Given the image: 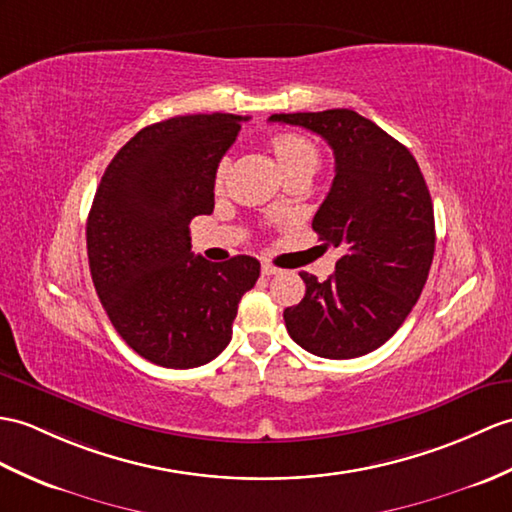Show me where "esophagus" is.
Wrapping results in <instances>:
<instances>
[{
    "mask_svg": "<svg viewBox=\"0 0 512 512\" xmlns=\"http://www.w3.org/2000/svg\"><path fill=\"white\" fill-rule=\"evenodd\" d=\"M277 272H279V268H277V266H272V264H268V261H264V264H261V275L270 277V275H277Z\"/></svg>",
    "mask_w": 512,
    "mask_h": 512,
    "instance_id": "esophagus-1",
    "label": "esophagus"
}]
</instances>
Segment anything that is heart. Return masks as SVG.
Returning <instances> with one entry per match:
<instances>
[{
  "label": "heart",
  "instance_id": "heart-1",
  "mask_svg": "<svg viewBox=\"0 0 512 512\" xmlns=\"http://www.w3.org/2000/svg\"><path fill=\"white\" fill-rule=\"evenodd\" d=\"M270 146H272V152H275V157L285 174L292 170H299V168L314 172L316 163H318V150L307 137L296 135V133H277L270 139ZM227 165H229L227 161L220 163L218 183L224 181Z\"/></svg>",
  "mask_w": 512,
  "mask_h": 512
}]
</instances>
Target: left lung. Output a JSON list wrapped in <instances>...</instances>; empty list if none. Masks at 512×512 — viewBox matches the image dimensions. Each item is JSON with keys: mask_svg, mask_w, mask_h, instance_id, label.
Wrapping results in <instances>:
<instances>
[{"mask_svg": "<svg viewBox=\"0 0 512 512\" xmlns=\"http://www.w3.org/2000/svg\"><path fill=\"white\" fill-rule=\"evenodd\" d=\"M270 122L312 130L334 150L336 176L312 229L344 251L327 281L301 272L305 296L285 307V327L318 358H360L392 338L423 292L436 244L430 189L410 150L351 109Z\"/></svg>", "mask_w": 512, "mask_h": 512, "instance_id": "left-lung-1", "label": "left lung"}]
</instances>
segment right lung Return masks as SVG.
I'll use <instances>...</instances> for the list:
<instances>
[{
	"label": "right lung",
	"mask_w": 512,
	"mask_h": 512,
	"mask_svg": "<svg viewBox=\"0 0 512 512\" xmlns=\"http://www.w3.org/2000/svg\"><path fill=\"white\" fill-rule=\"evenodd\" d=\"M248 117L178 115L141 128L115 154L87 220L91 279L117 334L165 368H194L227 347L259 277L248 255L211 264L189 222L213 211L218 163Z\"/></svg>",
	"instance_id": "obj_1"
}]
</instances>
